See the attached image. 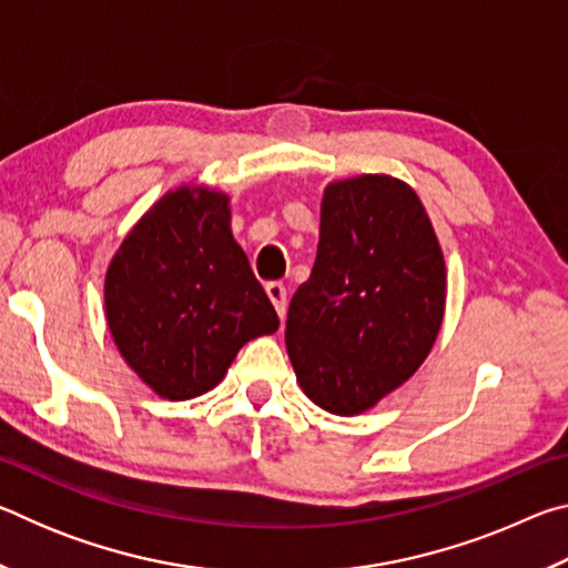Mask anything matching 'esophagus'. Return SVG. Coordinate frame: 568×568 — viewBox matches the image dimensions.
Masks as SVG:
<instances>
[{"mask_svg": "<svg viewBox=\"0 0 568 568\" xmlns=\"http://www.w3.org/2000/svg\"><path fill=\"white\" fill-rule=\"evenodd\" d=\"M265 291H267V297H271V301H273L277 315H281V318H285V311H287V291H285V285L283 283H267Z\"/></svg>", "mask_w": 568, "mask_h": 568, "instance_id": "34e87169", "label": "esophagus"}]
</instances>
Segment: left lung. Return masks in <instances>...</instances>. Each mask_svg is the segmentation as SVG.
Instances as JSON below:
<instances>
[{"label": "left lung", "mask_w": 568, "mask_h": 568, "mask_svg": "<svg viewBox=\"0 0 568 568\" xmlns=\"http://www.w3.org/2000/svg\"><path fill=\"white\" fill-rule=\"evenodd\" d=\"M444 305V253L406 182L361 175L325 187L318 255L285 321L315 406L355 416L396 390L434 348Z\"/></svg>", "instance_id": "left-lung-1"}]
</instances>
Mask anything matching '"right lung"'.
<instances>
[{
  "instance_id": "1",
  "label": "right lung",
  "mask_w": 568,
  "mask_h": 568,
  "mask_svg": "<svg viewBox=\"0 0 568 568\" xmlns=\"http://www.w3.org/2000/svg\"><path fill=\"white\" fill-rule=\"evenodd\" d=\"M104 307L122 358L170 400L215 388L247 341L281 325L213 190L152 205L112 257Z\"/></svg>"
}]
</instances>
